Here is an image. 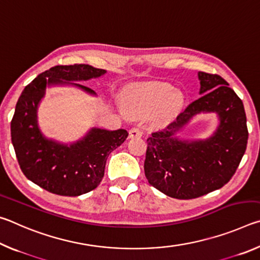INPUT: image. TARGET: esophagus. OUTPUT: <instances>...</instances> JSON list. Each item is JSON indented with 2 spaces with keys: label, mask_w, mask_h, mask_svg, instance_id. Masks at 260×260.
<instances>
[{
  "label": "esophagus",
  "mask_w": 260,
  "mask_h": 260,
  "mask_svg": "<svg viewBox=\"0 0 260 260\" xmlns=\"http://www.w3.org/2000/svg\"><path fill=\"white\" fill-rule=\"evenodd\" d=\"M143 134V132L139 127H133V128H131L129 131V138L131 139H134V138H141Z\"/></svg>",
  "instance_id": "obj_1"
}]
</instances>
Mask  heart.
<instances>
[{
  "label": "heart",
  "mask_w": 260,
  "mask_h": 260,
  "mask_svg": "<svg viewBox=\"0 0 260 260\" xmlns=\"http://www.w3.org/2000/svg\"><path fill=\"white\" fill-rule=\"evenodd\" d=\"M174 88L167 83H146L134 89L126 98V110L133 117H147L167 102L169 107L179 103V98L173 95Z\"/></svg>",
  "instance_id": "1"
}]
</instances>
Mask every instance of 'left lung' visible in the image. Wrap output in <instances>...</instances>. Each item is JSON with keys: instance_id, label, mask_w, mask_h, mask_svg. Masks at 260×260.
<instances>
[{"instance_id": "left-lung-1", "label": "left lung", "mask_w": 260, "mask_h": 260, "mask_svg": "<svg viewBox=\"0 0 260 260\" xmlns=\"http://www.w3.org/2000/svg\"><path fill=\"white\" fill-rule=\"evenodd\" d=\"M199 100L193 101L166 128L148 138L144 173L165 195L191 200L221 188L236 172L248 143L243 103L218 74L199 72ZM201 112H215L219 125L205 140L186 141L174 134Z\"/></svg>"}]
</instances>
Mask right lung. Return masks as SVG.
Listing matches in <instances>:
<instances>
[{"mask_svg": "<svg viewBox=\"0 0 260 260\" xmlns=\"http://www.w3.org/2000/svg\"><path fill=\"white\" fill-rule=\"evenodd\" d=\"M105 70L87 64L57 65L25 87L11 120V141L21 172L47 191L60 196H79L93 190L104 177L110 152L128 136L126 129L91 128L72 144L45 138L38 126V107L47 86L72 85L95 95L90 88L72 81H86L105 74Z\"/></svg>", "mask_w": 260, "mask_h": 260, "instance_id": "add662e5", "label": "right lung"}]
</instances>
